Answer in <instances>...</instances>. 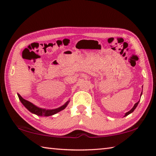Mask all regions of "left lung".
Segmentation results:
<instances>
[{
	"instance_id": "left-lung-1",
	"label": "left lung",
	"mask_w": 156,
	"mask_h": 156,
	"mask_svg": "<svg viewBox=\"0 0 156 156\" xmlns=\"http://www.w3.org/2000/svg\"><path fill=\"white\" fill-rule=\"evenodd\" d=\"M141 96H142V93H141V95H140V97H141ZM139 102H140V100H139V101L138 102H136V103L135 104V105H134V106L133 107V108H132V109L130 110V111H129V112H126V113H125V116H126V115H128L129 114H130V113H131L132 112H133V111L134 110H135V109H136V108L137 107V106H138V103H139Z\"/></svg>"
}]
</instances>
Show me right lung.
I'll return each instance as SVG.
<instances>
[{
    "instance_id": "add662e5",
    "label": "right lung",
    "mask_w": 156,
    "mask_h": 156,
    "mask_svg": "<svg viewBox=\"0 0 156 156\" xmlns=\"http://www.w3.org/2000/svg\"><path fill=\"white\" fill-rule=\"evenodd\" d=\"M18 96L19 98V100H20V102H22V104L24 105V106L27 108L30 112L34 113V114H36L37 115H40V116H49V115L56 114V113H57L58 112H59L60 111L65 109V107H67V105L69 103V101H67L64 105H62V106H61L60 107L57 108V109H42V108H39L38 107L35 106V105H33L31 102L27 101V100H25L23 98L21 97L20 94H18Z\"/></svg>"
}]
</instances>
